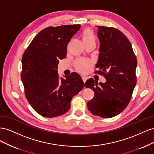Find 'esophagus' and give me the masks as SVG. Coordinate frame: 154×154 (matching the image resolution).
Here are the masks:
<instances>
[{
	"mask_svg": "<svg viewBox=\"0 0 154 154\" xmlns=\"http://www.w3.org/2000/svg\"><path fill=\"white\" fill-rule=\"evenodd\" d=\"M82 80H83V82L85 83V82H86L87 80V78L85 77V76H82Z\"/></svg>",
	"mask_w": 154,
	"mask_h": 154,
	"instance_id": "obj_1",
	"label": "esophagus"
}]
</instances>
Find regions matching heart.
I'll list each match as a JSON object with an SVG mask.
<instances>
[{
    "label": "heart",
    "instance_id": "obj_1",
    "mask_svg": "<svg viewBox=\"0 0 154 154\" xmlns=\"http://www.w3.org/2000/svg\"><path fill=\"white\" fill-rule=\"evenodd\" d=\"M82 39L85 44L90 42H95L96 36L91 29H86L82 32ZM91 65V62L87 60H78L76 62V67L81 72H85Z\"/></svg>",
    "mask_w": 154,
    "mask_h": 154
}]
</instances>
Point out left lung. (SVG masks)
<instances>
[{
    "mask_svg": "<svg viewBox=\"0 0 154 154\" xmlns=\"http://www.w3.org/2000/svg\"><path fill=\"white\" fill-rule=\"evenodd\" d=\"M97 28L100 47L96 73L103 75L106 82L97 84L90 78L85 82V87L94 92L87 107L93 115L110 118L123 112L131 99L137 82V59L122 31L110 27Z\"/></svg>",
    "mask_w": 154,
    "mask_h": 154,
    "instance_id": "8db88e82",
    "label": "left lung"
}]
</instances>
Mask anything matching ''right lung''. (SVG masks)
Here are the masks:
<instances>
[{
  "mask_svg": "<svg viewBox=\"0 0 154 154\" xmlns=\"http://www.w3.org/2000/svg\"><path fill=\"white\" fill-rule=\"evenodd\" d=\"M80 24L48 27L40 31L22 59L21 80L26 97L37 113L46 118L66 113L74 96L84 83L76 72L60 78L59 60L66 57L67 46Z\"/></svg>",
  "mask_w": 154,
  "mask_h": 154,
  "instance_id": "1",
  "label": "right lung"
}]
</instances>
